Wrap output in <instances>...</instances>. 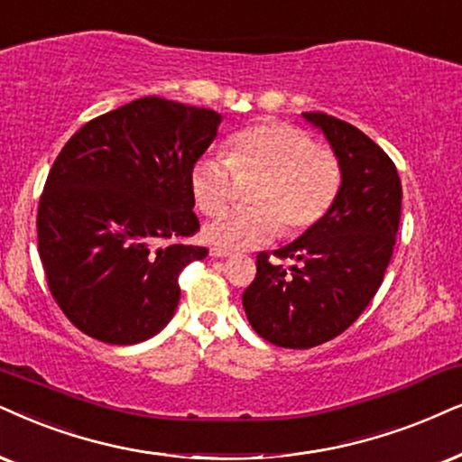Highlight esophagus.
<instances>
[{"label":"esophagus","mask_w":462,"mask_h":462,"mask_svg":"<svg viewBox=\"0 0 462 462\" xmlns=\"http://www.w3.org/2000/svg\"><path fill=\"white\" fill-rule=\"evenodd\" d=\"M211 255H213V258H226V255H230V251L221 249V247H213Z\"/></svg>","instance_id":"obj_1"}]
</instances>
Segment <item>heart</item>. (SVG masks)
I'll use <instances>...</instances> for the list:
<instances>
[{
	"label": "heart",
	"mask_w": 462,
	"mask_h": 462,
	"mask_svg": "<svg viewBox=\"0 0 462 462\" xmlns=\"http://www.w3.org/2000/svg\"><path fill=\"white\" fill-rule=\"evenodd\" d=\"M236 174H264L254 191V208L230 211L207 226L204 238L235 251L271 241L279 230L300 235L319 224L343 188L341 160L318 147L311 134L285 121H258L227 138L226 157H202L189 188L204 215H219L232 200Z\"/></svg>",
	"instance_id": "1"
}]
</instances>
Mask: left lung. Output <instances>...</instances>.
<instances>
[{"instance_id": "left-lung-1", "label": "left lung", "mask_w": 462, "mask_h": 462, "mask_svg": "<svg viewBox=\"0 0 462 462\" xmlns=\"http://www.w3.org/2000/svg\"><path fill=\"white\" fill-rule=\"evenodd\" d=\"M341 160L335 207L294 243L258 254L255 279L243 291L249 324L277 347L309 349L347 330L369 307L393 258L401 221V179L383 149L347 121L302 113Z\"/></svg>"}]
</instances>
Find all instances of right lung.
<instances>
[{
	"instance_id": "right-lung-1",
	"label": "right lung",
	"mask_w": 462,
	"mask_h": 462,
	"mask_svg": "<svg viewBox=\"0 0 462 462\" xmlns=\"http://www.w3.org/2000/svg\"><path fill=\"white\" fill-rule=\"evenodd\" d=\"M215 110L147 96L85 124L38 204V251L63 315L110 346L147 341L179 305V274L208 255L189 174L217 136Z\"/></svg>"
}]
</instances>
